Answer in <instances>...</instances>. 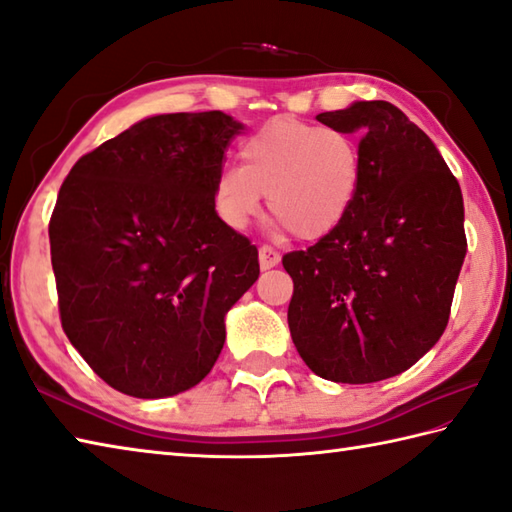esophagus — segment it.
<instances>
[{
    "instance_id": "obj_1",
    "label": "esophagus",
    "mask_w": 512,
    "mask_h": 512,
    "mask_svg": "<svg viewBox=\"0 0 512 512\" xmlns=\"http://www.w3.org/2000/svg\"><path fill=\"white\" fill-rule=\"evenodd\" d=\"M279 259H282V255H279L273 246H268V244L259 246V266H262L264 270L277 266Z\"/></svg>"
}]
</instances>
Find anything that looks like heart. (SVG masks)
<instances>
[{
    "mask_svg": "<svg viewBox=\"0 0 512 512\" xmlns=\"http://www.w3.org/2000/svg\"><path fill=\"white\" fill-rule=\"evenodd\" d=\"M242 168L224 166L213 182V206L224 224L242 230L268 208L297 239L333 235L362 188L364 157L353 135L297 117H275L239 148Z\"/></svg>",
    "mask_w": 512,
    "mask_h": 512,
    "instance_id": "1",
    "label": "heart"
}]
</instances>
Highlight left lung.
Wrapping results in <instances>:
<instances>
[{
	"label": "left lung",
	"mask_w": 512,
	"mask_h": 512,
	"mask_svg": "<svg viewBox=\"0 0 512 512\" xmlns=\"http://www.w3.org/2000/svg\"><path fill=\"white\" fill-rule=\"evenodd\" d=\"M317 122L362 135L357 202L333 235L282 257L290 337L315 375L373 384L404 373L446 330L466 257L462 188L397 106L355 102Z\"/></svg>",
	"instance_id": "1"
}]
</instances>
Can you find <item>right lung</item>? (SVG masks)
<instances>
[{
    "instance_id": "right-lung-1",
    "label": "right lung",
    "mask_w": 512,
    "mask_h": 512,
    "mask_svg": "<svg viewBox=\"0 0 512 512\" xmlns=\"http://www.w3.org/2000/svg\"><path fill=\"white\" fill-rule=\"evenodd\" d=\"M242 124L222 110L148 117L70 168L48 224L59 319L130 397L182 393L224 348L257 282V246L217 217L213 182Z\"/></svg>"
}]
</instances>
